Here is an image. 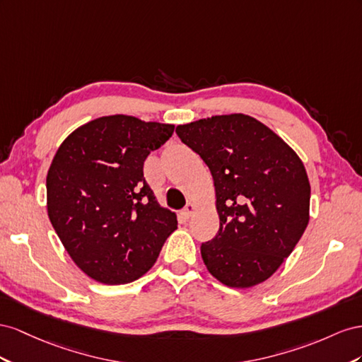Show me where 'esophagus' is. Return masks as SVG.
I'll return each instance as SVG.
<instances>
[{
	"label": "esophagus",
	"mask_w": 362,
	"mask_h": 362,
	"mask_svg": "<svg viewBox=\"0 0 362 362\" xmlns=\"http://www.w3.org/2000/svg\"><path fill=\"white\" fill-rule=\"evenodd\" d=\"M194 211H195V204L194 203H188L187 206H185V209L182 211V216L185 220H188V218H191V215L194 214Z\"/></svg>",
	"instance_id": "obj_1"
}]
</instances>
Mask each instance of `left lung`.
<instances>
[{"label":"left lung","mask_w":362,"mask_h":362,"mask_svg":"<svg viewBox=\"0 0 362 362\" xmlns=\"http://www.w3.org/2000/svg\"><path fill=\"white\" fill-rule=\"evenodd\" d=\"M208 165L220 229L202 244L208 272L230 288L267 281L291 255L309 221L305 165L265 124L244 113L175 127Z\"/></svg>","instance_id":"1"}]
</instances>
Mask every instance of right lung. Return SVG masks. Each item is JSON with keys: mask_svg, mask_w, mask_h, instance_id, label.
<instances>
[{"mask_svg": "<svg viewBox=\"0 0 362 362\" xmlns=\"http://www.w3.org/2000/svg\"><path fill=\"white\" fill-rule=\"evenodd\" d=\"M173 124L129 115L92 119L60 144L47 174V211L71 259L106 285L136 281L156 262L177 216L144 179V160Z\"/></svg>", "mask_w": 362, "mask_h": 362, "instance_id": "1", "label": "right lung"}]
</instances>
